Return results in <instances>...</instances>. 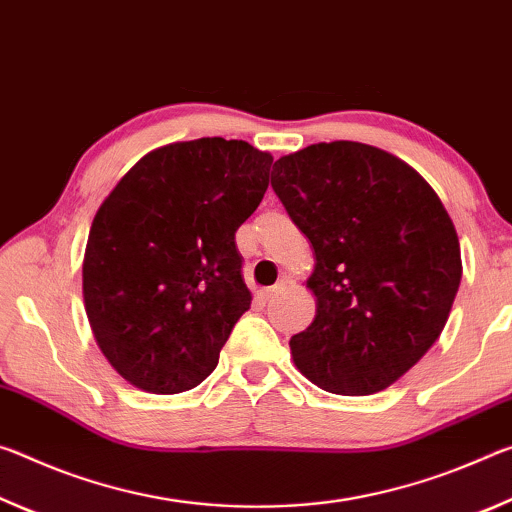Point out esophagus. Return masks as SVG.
<instances>
[{
	"label": "esophagus",
	"instance_id": "esophagus-1",
	"mask_svg": "<svg viewBox=\"0 0 512 512\" xmlns=\"http://www.w3.org/2000/svg\"><path fill=\"white\" fill-rule=\"evenodd\" d=\"M283 290V283H279V286H274V288H267V290H261V299L263 301H270V299H274L276 295H279V292Z\"/></svg>",
	"mask_w": 512,
	"mask_h": 512
}]
</instances>
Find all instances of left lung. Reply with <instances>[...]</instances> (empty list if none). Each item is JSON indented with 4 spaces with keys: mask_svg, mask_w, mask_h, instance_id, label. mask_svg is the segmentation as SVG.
<instances>
[{
    "mask_svg": "<svg viewBox=\"0 0 512 512\" xmlns=\"http://www.w3.org/2000/svg\"><path fill=\"white\" fill-rule=\"evenodd\" d=\"M272 188L315 249L317 313L290 338L297 370L335 395L385 390L454 306L463 263L449 213L408 163L351 140L281 156Z\"/></svg>",
    "mask_w": 512,
    "mask_h": 512,
    "instance_id": "8db88e82",
    "label": "left lung"
}]
</instances>
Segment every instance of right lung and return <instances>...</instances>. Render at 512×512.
Wrapping results in <instances>:
<instances>
[{"label": "right lung", "instance_id": "right-lung-1", "mask_svg": "<svg viewBox=\"0 0 512 512\" xmlns=\"http://www.w3.org/2000/svg\"><path fill=\"white\" fill-rule=\"evenodd\" d=\"M272 156L245 140L158 147L92 220L83 301L113 370L154 395L192 390L251 306L236 231L256 211Z\"/></svg>", "mask_w": 512, "mask_h": 512}]
</instances>
